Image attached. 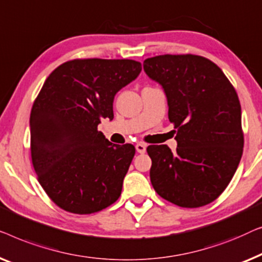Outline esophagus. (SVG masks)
Instances as JSON below:
<instances>
[{"instance_id":"34e87169","label":"esophagus","mask_w":262,"mask_h":262,"mask_svg":"<svg viewBox=\"0 0 262 262\" xmlns=\"http://www.w3.org/2000/svg\"><path fill=\"white\" fill-rule=\"evenodd\" d=\"M135 148H136V150H138V153H145L146 152V145H145V143H142V142L136 143Z\"/></svg>"}]
</instances>
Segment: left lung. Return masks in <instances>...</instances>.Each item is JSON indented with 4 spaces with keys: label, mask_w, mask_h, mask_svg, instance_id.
<instances>
[{
    "label": "left lung",
    "mask_w": 262,
    "mask_h": 262,
    "mask_svg": "<svg viewBox=\"0 0 262 262\" xmlns=\"http://www.w3.org/2000/svg\"><path fill=\"white\" fill-rule=\"evenodd\" d=\"M143 70L163 86L177 149L147 147L156 192L182 208L211 203L226 190L243 152L241 104L222 70L194 54L146 59Z\"/></svg>",
    "instance_id": "1"
}]
</instances>
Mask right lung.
<instances>
[{
	"instance_id": "add662e5",
	"label": "right lung",
	"mask_w": 262,
	"mask_h": 262,
	"mask_svg": "<svg viewBox=\"0 0 262 262\" xmlns=\"http://www.w3.org/2000/svg\"><path fill=\"white\" fill-rule=\"evenodd\" d=\"M141 69L132 59H73L47 77L33 103V167L65 211L94 213L119 200L135 147L113 145L97 127L114 119V97Z\"/></svg>"
}]
</instances>
